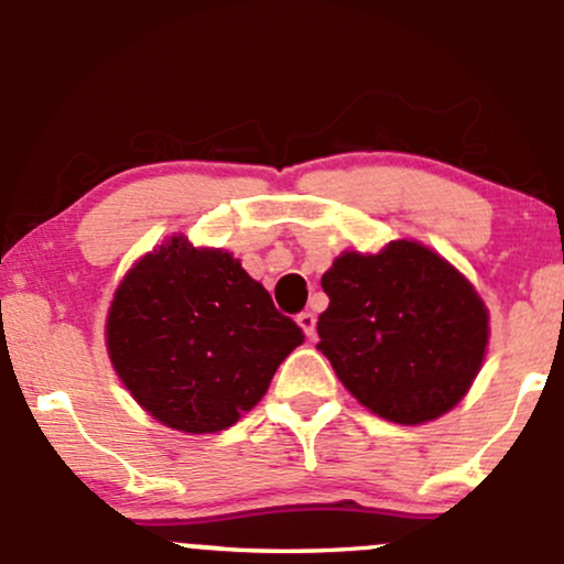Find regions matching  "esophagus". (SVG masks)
<instances>
[{"instance_id":"esophagus-1","label":"esophagus","mask_w":564,"mask_h":564,"mask_svg":"<svg viewBox=\"0 0 564 564\" xmlns=\"http://www.w3.org/2000/svg\"><path fill=\"white\" fill-rule=\"evenodd\" d=\"M296 323H300L304 336H310V339H313V336H315V315L304 310V313L296 315Z\"/></svg>"}]
</instances>
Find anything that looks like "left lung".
<instances>
[{"instance_id": "8db88e82", "label": "left lung", "mask_w": 564, "mask_h": 564, "mask_svg": "<svg viewBox=\"0 0 564 564\" xmlns=\"http://www.w3.org/2000/svg\"><path fill=\"white\" fill-rule=\"evenodd\" d=\"M328 294L318 349L368 411L424 424L462 403L488 349V307L448 260L419 241L377 254L341 251L321 278Z\"/></svg>"}]
</instances>
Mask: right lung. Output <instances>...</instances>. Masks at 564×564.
Here are the masks:
<instances>
[{
    "label": "right lung",
    "mask_w": 564,
    "mask_h": 564,
    "mask_svg": "<svg viewBox=\"0 0 564 564\" xmlns=\"http://www.w3.org/2000/svg\"><path fill=\"white\" fill-rule=\"evenodd\" d=\"M304 341L225 249L166 238L116 289L106 347L116 377L170 430H228L268 392L278 366Z\"/></svg>",
    "instance_id": "right-lung-1"
}]
</instances>
